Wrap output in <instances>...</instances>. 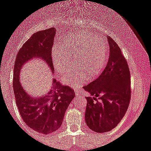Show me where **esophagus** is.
Wrapping results in <instances>:
<instances>
[{"label": "esophagus", "mask_w": 151, "mask_h": 151, "mask_svg": "<svg viewBox=\"0 0 151 151\" xmlns=\"http://www.w3.org/2000/svg\"><path fill=\"white\" fill-rule=\"evenodd\" d=\"M75 93H76V96H78V95H79V90H75Z\"/></svg>", "instance_id": "1"}]
</instances>
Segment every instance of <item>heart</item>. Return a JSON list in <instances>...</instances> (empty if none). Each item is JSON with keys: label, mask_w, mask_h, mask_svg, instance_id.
Segmentation results:
<instances>
[{"label": "heart", "mask_w": 151, "mask_h": 151, "mask_svg": "<svg viewBox=\"0 0 151 151\" xmlns=\"http://www.w3.org/2000/svg\"><path fill=\"white\" fill-rule=\"evenodd\" d=\"M109 47L105 40L90 33H79L67 37L61 45L56 44L52 50V60L58 73H67L63 81L72 87H77L87 78H93L100 74L108 60Z\"/></svg>", "instance_id": "b5f03b06"}]
</instances>
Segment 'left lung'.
I'll list each match as a JSON object with an SVG mask.
<instances>
[{
    "instance_id": "obj_1",
    "label": "left lung",
    "mask_w": 151,
    "mask_h": 151,
    "mask_svg": "<svg viewBox=\"0 0 151 151\" xmlns=\"http://www.w3.org/2000/svg\"><path fill=\"white\" fill-rule=\"evenodd\" d=\"M110 57L99 78L84 86L92 97H87L85 122L96 133L111 130L120 122L130 101V74L121 49L110 37Z\"/></svg>"
}]
</instances>
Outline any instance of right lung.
Here are the masks:
<instances>
[{
    "instance_id": "right-lung-1",
    "label": "right lung",
    "mask_w": 151,
    "mask_h": 151,
    "mask_svg": "<svg viewBox=\"0 0 151 151\" xmlns=\"http://www.w3.org/2000/svg\"><path fill=\"white\" fill-rule=\"evenodd\" d=\"M56 29L37 32L24 44L17 55L14 67L13 90L20 115L30 127L43 134L55 132L61 127L65 111L75 97L73 89L52 80L48 93L39 97L30 96L20 81L21 67L32 58H41L53 73L51 50Z\"/></svg>"
}]
</instances>
